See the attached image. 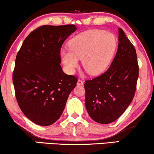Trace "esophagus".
Wrapping results in <instances>:
<instances>
[{
	"instance_id": "obj_1",
	"label": "esophagus",
	"mask_w": 154,
	"mask_h": 154,
	"mask_svg": "<svg viewBox=\"0 0 154 154\" xmlns=\"http://www.w3.org/2000/svg\"><path fill=\"white\" fill-rule=\"evenodd\" d=\"M83 83H84V81H83V80H81V79L78 80V82H77L78 85H83Z\"/></svg>"
}]
</instances>
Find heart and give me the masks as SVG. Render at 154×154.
<instances>
[{
	"label": "heart",
	"instance_id": "heart-1",
	"mask_svg": "<svg viewBox=\"0 0 154 154\" xmlns=\"http://www.w3.org/2000/svg\"><path fill=\"white\" fill-rule=\"evenodd\" d=\"M69 50H62L61 57L64 66L73 73L82 60L83 68L90 75L103 72L112 59L116 48L114 35L100 29H90L73 38Z\"/></svg>",
	"mask_w": 154,
	"mask_h": 154
}]
</instances>
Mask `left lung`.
Returning <instances> with one entry per match:
<instances>
[{"label": "left lung", "mask_w": 154, "mask_h": 154, "mask_svg": "<svg viewBox=\"0 0 154 154\" xmlns=\"http://www.w3.org/2000/svg\"><path fill=\"white\" fill-rule=\"evenodd\" d=\"M138 76L135 48L119 28V46L111 66L84 84L85 107L91 119L102 124L119 119L133 100Z\"/></svg>", "instance_id": "obj_1"}]
</instances>
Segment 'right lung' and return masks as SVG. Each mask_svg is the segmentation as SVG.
<instances>
[{
  "label": "right lung",
  "mask_w": 154,
  "mask_h": 154,
  "mask_svg": "<svg viewBox=\"0 0 154 154\" xmlns=\"http://www.w3.org/2000/svg\"><path fill=\"white\" fill-rule=\"evenodd\" d=\"M76 30L73 24L43 25L29 33L17 54L12 74L14 92L23 113L38 125L60 119L78 79L61 66V48Z\"/></svg>",
  "instance_id": "add662e5"
}]
</instances>
